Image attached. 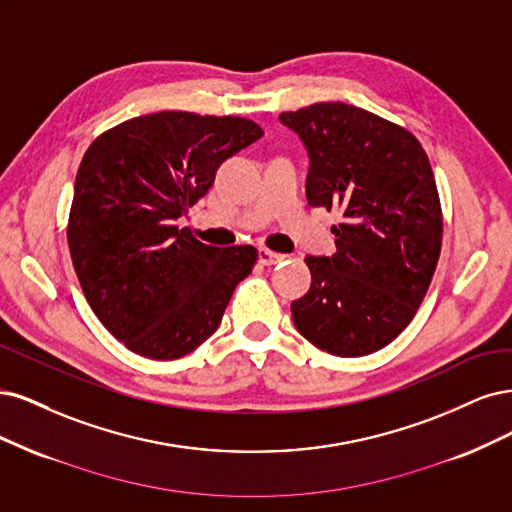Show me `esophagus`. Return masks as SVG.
<instances>
[{
    "mask_svg": "<svg viewBox=\"0 0 512 512\" xmlns=\"http://www.w3.org/2000/svg\"><path fill=\"white\" fill-rule=\"evenodd\" d=\"M287 255H278L274 251H268V249H259V263L261 266H274V263L278 261H285Z\"/></svg>",
    "mask_w": 512,
    "mask_h": 512,
    "instance_id": "esophagus-1",
    "label": "esophagus"
}]
</instances>
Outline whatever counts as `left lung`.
I'll return each instance as SVG.
<instances>
[{"label":"left lung","mask_w":512,"mask_h":512,"mask_svg":"<svg viewBox=\"0 0 512 512\" xmlns=\"http://www.w3.org/2000/svg\"><path fill=\"white\" fill-rule=\"evenodd\" d=\"M278 119L308 151V204L342 212L332 227L336 253L304 259L312 283L291 302L293 323L329 355H370L415 317L440 257L442 210L430 159L404 127L344 102Z\"/></svg>","instance_id":"8db88e82"}]
</instances>
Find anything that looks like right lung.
<instances>
[{
  "label": "right lung",
  "mask_w": 512,
  "mask_h": 512,
  "mask_svg": "<svg viewBox=\"0 0 512 512\" xmlns=\"http://www.w3.org/2000/svg\"><path fill=\"white\" fill-rule=\"evenodd\" d=\"M261 136L249 119L166 110L112 127L87 148L70 255L95 317L129 351L178 359L217 332L257 249L204 244L176 221L208 193L221 163Z\"/></svg>",
  "instance_id": "add662e5"
}]
</instances>
